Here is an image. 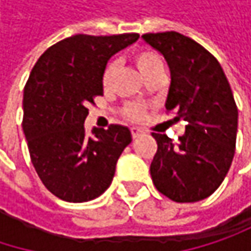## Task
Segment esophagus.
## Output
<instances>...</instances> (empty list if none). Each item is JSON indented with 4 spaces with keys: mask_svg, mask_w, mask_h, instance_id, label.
I'll list each match as a JSON object with an SVG mask.
<instances>
[{
    "mask_svg": "<svg viewBox=\"0 0 251 251\" xmlns=\"http://www.w3.org/2000/svg\"><path fill=\"white\" fill-rule=\"evenodd\" d=\"M130 133H132V138H138V136H141L144 133V130L139 129V127H132L130 129Z\"/></svg>",
    "mask_w": 251,
    "mask_h": 251,
    "instance_id": "34e87169",
    "label": "esophagus"
}]
</instances>
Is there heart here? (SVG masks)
Masks as SVG:
<instances>
[{
    "mask_svg": "<svg viewBox=\"0 0 251 251\" xmlns=\"http://www.w3.org/2000/svg\"><path fill=\"white\" fill-rule=\"evenodd\" d=\"M133 62L136 65V68L139 70V73L142 75L150 76L152 75L154 73H158V71H164V62H163V58L161 55L154 50V49H139L133 53ZM116 73V64L115 62H109L103 73H101V85L104 90H109L110 85H112V81H113V76ZM145 104L142 103H135V101H130V103H126L122 107V115L124 118L127 121H132V122H138L144 118L145 115Z\"/></svg>",
    "mask_w": 251,
    "mask_h": 251,
    "instance_id": "b5f03b06",
    "label": "heart"
}]
</instances>
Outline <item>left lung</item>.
Wrapping results in <instances>:
<instances>
[{"label":"left lung","mask_w":251,"mask_h":251,"mask_svg":"<svg viewBox=\"0 0 251 251\" xmlns=\"http://www.w3.org/2000/svg\"><path fill=\"white\" fill-rule=\"evenodd\" d=\"M142 39L169 64L167 112L187 122L175 144L152 133L157 152L150 172L160 193L175 202H198L223 183L235 152L238 110L226 74L203 46L177 31L145 33Z\"/></svg>","instance_id":"8db88e82"}]
</instances>
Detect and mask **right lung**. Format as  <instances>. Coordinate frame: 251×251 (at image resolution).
I'll use <instances>...</instances> for the list:
<instances>
[{
	"instance_id": "1",
	"label": "right lung",
	"mask_w": 251,
	"mask_h": 251,
	"mask_svg": "<svg viewBox=\"0 0 251 251\" xmlns=\"http://www.w3.org/2000/svg\"><path fill=\"white\" fill-rule=\"evenodd\" d=\"M139 37L75 34L50 46L34 64L23 94V130L31 164L45 187L65 202H88L110 186L130 144L122 125L85 135L88 104L103 94L107 61Z\"/></svg>"
}]
</instances>
